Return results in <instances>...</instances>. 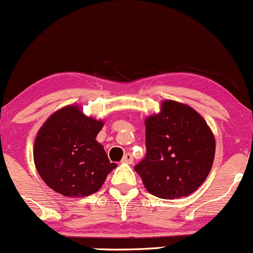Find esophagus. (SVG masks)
Returning <instances> with one entry per match:
<instances>
[{
    "mask_svg": "<svg viewBox=\"0 0 253 253\" xmlns=\"http://www.w3.org/2000/svg\"><path fill=\"white\" fill-rule=\"evenodd\" d=\"M122 162L126 163V164H132V163H134V158H132L131 153H126V154H124V157H123V159H122Z\"/></svg>",
    "mask_w": 253,
    "mask_h": 253,
    "instance_id": "1",
    "label": "esophagus"
}]
</instances>
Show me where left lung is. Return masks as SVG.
Instances as JSON below:
<instances>
[{
  "label": "left lung",
  "mask_w": 253,
  "mask_h": 253,
  "mask_svg": "<svg viewBox=\"0 0 253 253\" xmlns=\"http://www.w3.org/2000/svg\"><path fill=\"white\" fill-rule=\"evenodd\" d=\"M146 158L134 168L146 189L162 199L197 191L212 168L216 141L212 130L191 106L164 100L159 113L148 116Z\"/></svg>",
  "instance_id": "1"
}]
</instances>
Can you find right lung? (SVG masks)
I'll return each mask as SVG.
<instances>
[{
	"label": "right lung",
	"instance_id": "obj_1",
	"mask_svg": "<svg viewBox=\"0 0 253 253\" xmlns=\"http://www.w3.org/2000/svg\"><path fill=\"white\" fill-rule=\"evenodd\" d=\"M102 126L101 119L85 116L75 104L43 123L35 138L34 162L49 188L69 198H84L101 188L117 168L95 140Z\"/></svg>",
	"mask_w": 253,
	"mask_h": 253
}]
</instances>
